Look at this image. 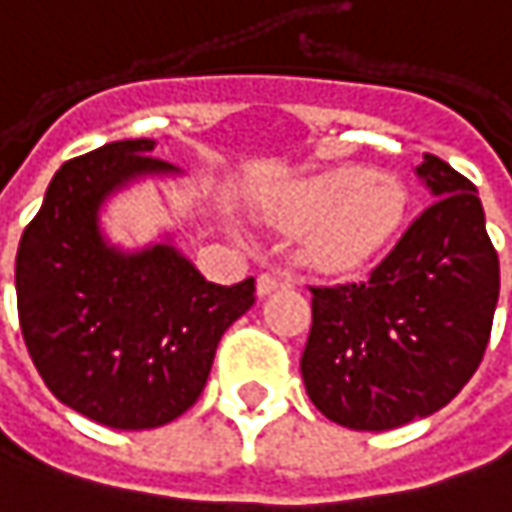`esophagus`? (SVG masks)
Wrapping results in <instances>:
<instances>
[{"instance_id":"obj_1","label":"esophagus","mask_w":512,"mask_h":512,"mask_svg":"<svg viewBox=\"0 0 512 512\" xmlns=\"http://www.w3.org/2000/svg\"><path fill=\"white\" fill-rule=\"evenodd\" d=\"M281 286H284V281H281L278 275H269V272H266V275L257 278V295H260V298H263V295H272V292L281 289Z\"/></svg>"}]
</instances>
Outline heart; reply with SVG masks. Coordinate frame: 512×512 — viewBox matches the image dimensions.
<instances>
[{
	"label": "heart",
	"instance_id": "heart-1",
	"mask_svg": "<svg viewBox=\"0 0 512 512\" xmlns=\"http://www.w3.org/2000/svg\"><path fill=\"white\" fill-rule=\"evenodd\" d=\"M403 205L406 194L394 176L342 165L301 182L266 217L278 231L301 237V255L313 269L347 275L388 246Z\"/></svg>",
	"mask_w": 512,
	"mask_h": 512
}]
</instances>
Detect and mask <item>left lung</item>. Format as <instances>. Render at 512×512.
Here are the masks:
<instances>
[{"mask_svg": "<svg viewBox=\"0 0 512 512\" xmlns=\"http://www.w3.org/2000/svg\"><path fill=\"white\" fill-rule=\"evenodd\" d=\"M435 202L356 284L310 286L301 376L313 406L356 432L443 408L478 371L498 304V255L475 185L423 153Z\"/></svg>", "mask_w": 512, "mask_h": 512, "instance_id": "8db88e82", "label": "left lung"}]
</instances>
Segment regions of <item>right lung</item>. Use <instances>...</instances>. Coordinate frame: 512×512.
I'll list each match as a JSON object with an SVG mask.
<instances>
[{
  "label": "right lung",
  "instance_id": "add662e5",
  "mask_svg": "<svg viewBox=\"0 0 512 512\" xmlns=\"http://www.w3.org/2000/svg\"><path fill=\"white\" fill-rule=\"evenodd\" d=\"M156 141H112L60 167L16 249V310L48 391L109 429H156L194 406L228 327L255 304V278L205 281L173 243L112 246L101 205L176 167Z\"/></svg>",
  "mask_w": 512,
  "mask_h": 512
}]
</instances>
